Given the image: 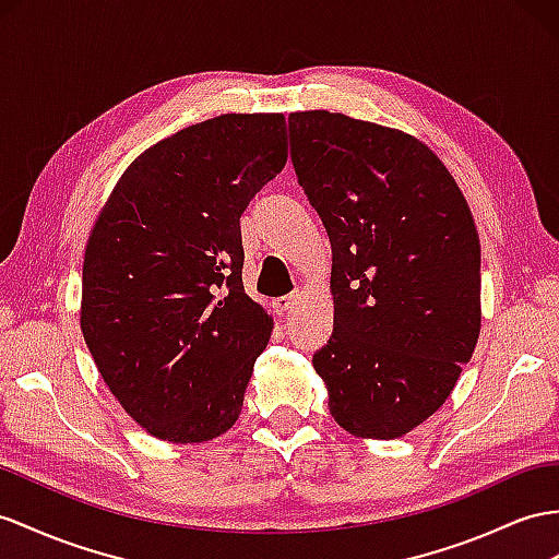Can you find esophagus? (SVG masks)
<instances>
[{"label": "esophagus", "instance_id": "esophagus-1", "mask_svg": "<svg viewBox=\"0 0 559 559\" xmlns=\"http://www.w3.org/2000/svg\"><path fill=\"white\" fill-rule=\"evenodd\" d=\"M297 297H299V293L295 290V293H290V295H285V297L276 299V302H274L276 311H278V313H288V311H293V309H295V305H297Z\"/></svg>", "mask_w": 559, "mask_h": 559}]
</instances>
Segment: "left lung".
<instances>
[{
  "instance_id": "obj_1",
  "label": "left lung",
  "mask_w": 559,
  "mask_h": 559,
  "mask_svg": "<svg viewBox=\"0 0 559 559\" xmlns=\"http://www.w3.org/2000/svg\"><path fill=\"white\" fill-rule=\"evenodd\" d=\"M290 157L333 248V335L313 354L331 416L396 439L447 402L475 352L479 236L423 141L342 112H293Z\"/></svg>"
}]
</instances>
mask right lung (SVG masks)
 <instances>
[{"mask_svg":"<svg viewBox=\"0 0 559 559\" xmlns=\"http://www.w3.org/2000/svg\"><path fill=\"white\" fill-rule=\"evenodd\" d=\"M285 160L281 112L191 124L124 169L92 228L82 335L108 390L157 439L210 441L240 416L274 328L242 290L240 214Z\"/></svg>","mask_w":559,"mask_h":559,"instance_id":"1","label":"right lung"}]
</instances>
